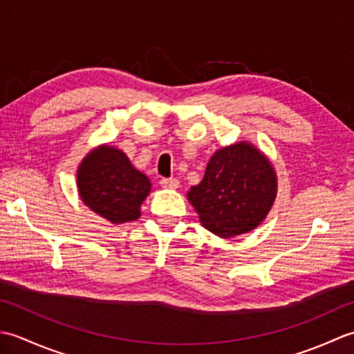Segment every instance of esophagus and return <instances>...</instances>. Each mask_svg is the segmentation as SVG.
Masks as SVG:
<instances>
[{
    "label": "esophagus",
    "instance_id": "esophagus-1",
    "mask_svg": "<svg viewBox=\"0 0 354 354\" xmlns=\"http://www.w3.org/2000/svg\"><path fill=\"white\" fill-rule=\"evenodd\" d=\"M160 184H161V187H164V189H173V190L179 187V181L175 178H162Z\"/></svg>",
    "mask_w": 354,
    "mask_h": 354
}]
</instances>
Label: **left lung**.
<instances>
[{"label": "left lung", "mask_w": 354, "mask_h": 354, "mask_svg": "<svg viewBox=\"0 0 354 354\" xmlns=\"http://www.w3.org/2000/svg\"><path fill=\"white\" fill-rule=\"evenodd\" d=\"M275 196L272 164L246 141L217 150L209 158L204 179L187 193L202 227L222 239L257 228Z\"/></svg>", "instance_id": "8db88e82"}]
</instances>
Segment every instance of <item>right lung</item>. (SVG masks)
<instances>
[{"mask_svg":"<svg viewBox=\"0 0 354 354\" xmlns=\"http://www.w3.org/2000/svg\"><path fill=\"white\" fill-rule=\"evenodd\" d=\"M150 185L145 173L135 169L122 150L111 146L91 150L77 170L80 199L112 223L137 221Z\"/></svg>","mask_w":354,"mask_h":354,"instance_id":"right-lung-1","label":"right lung"}]
</instances>
